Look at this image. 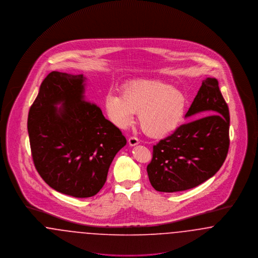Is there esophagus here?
Here are the masks:
<instances>
[{
	"label": "esophagus",
	"mask_w": 258,
	"mask_h": 258,
	"mask_svg": "<svg viewBox=\"0 0 258 258\" xmlns=\"http://www.w3.org/2000/svg\"><path fill=\"white\" fill-rule=\"evenodd\" d=\"M138 143H139V140H138L137 137L132 136V137L128 138V144H130L131 146H135V145H137Z\"/></svg>",
	"instance_id": "esophagus-1"
}]
</instances>
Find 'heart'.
<instances>
[{
    "instance_id": "obj_1",
    "label": "heart",
    "mask_w": 258,
    "mask_h": 258,
    "mask_svg": "<svg viewBox=\"0 0 258 258\" xmlns=\"http://www.w3.org/2000/svg\"><path fill=\"white\" fill-rule=\"evenodd\" d=\"M187 99L172 85L157 80H138L123 87L122 95L108 93L103 106L111 122L120 128L131 125L135 113L142 132L162 138L175 132L184 119Z\"/></svg>"
}]
</instances>
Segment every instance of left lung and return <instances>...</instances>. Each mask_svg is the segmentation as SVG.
I'll list each match as a JSON object with an SVG mask.
<instances>
[{
	"label": "left lung",
	"mask_w": 258,
	"mask_h": 258,
	"mask_svg": "<svg viewBox=\"0 0 258 258\" xmlns=\"http://www.w3.org/2000/svg\"><path fill=\"white\" fill-rule=\"evenodd\" d=\"M203 116L180 125L153 147L147 172L161 192L196 187L220 170L229 149V110L216 78L202 81L184 117Z\"/></svg>",
	"instance_id": "obj_1"
}]
</instances>
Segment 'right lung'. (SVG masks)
<instances>
[{
    "mask_svg": "<svg viewBox=\"0 0 258 258\" xmlns=\"http://www.w3.org/2000/svg\"><path fill=\"white\" fill-rule=\"evenodd\" d=\"M85 79L83 74L50 73L28 115L37 171L53 189L77 198L98 194L114 157L126 144L122 132L87 100Z\"/></svg>",
    "mask_w": 258,
    "mask_h": 258,
    "instance_id": "add662e5",
    "label": "right lung"
}]
</instances>
